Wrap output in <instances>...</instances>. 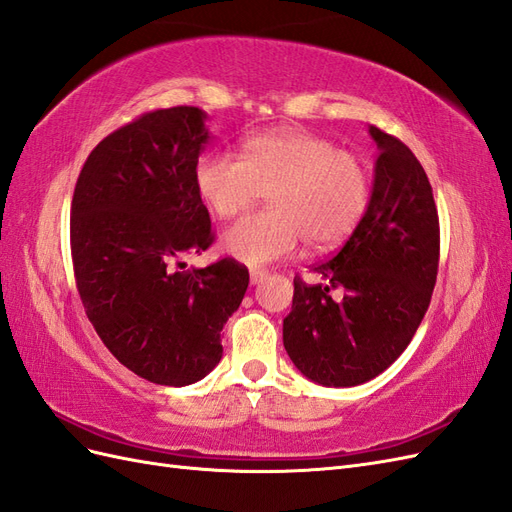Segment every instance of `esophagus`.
<instances>
[{
	"mask_svg": "<svg viewBox=\"0 0 512 512\" xmlns=\"http://www.w3.org/2000/svg\"><path fill=\"white\" fill-rule=\"evenodd\" d=\"M268 279V272L266 270H251V285H259L261 281Z\"/></svg>",
	"mask_w": 512,
	"mask_h": 512,
	"instance_id": "obj_1",
	"label": "esophagus"
}]
</instances>
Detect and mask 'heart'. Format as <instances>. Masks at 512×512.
I'll list each match as a JSON object with an SVG mask.
<instances>
[{
  "instance_id": "b5f03b06",
  "label": "heart",
  "mask_w": 512,
  "mask_h": 512,
  "mask_svg": "<svg viewBox=\"0 0 512 512\" xmlns=\"http://www.w3.org/2000/svg\"><path fill=\"white\" fill-rule=\"evenodd\" d=\"M193 186L216 218L236 216L266 191L268 210L244 216L221 238L223 251L251 268L289 257L302 240L315 251L339 246L371 201L367 160L296 126L244 137L240 160L203 154L193 169Z\"/></svg>"
}]
</instances>
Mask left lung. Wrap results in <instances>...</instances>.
<instances>
[{"label":"left lung","mask_w":512,"mask_h":512,"mask_svg":"<svg viewBox=\"0 0 512 512\" xmlns=\"http://www.w3.org/2000/svg\"><path fill=\"white\" fill-rule=\"evenodd\" d=\"M377 145L367 214L315 285L294 281L283 345L296 369L328 388L384 373L425 317L440 259V221L425 169L405 143L369 126ZM344 289V300L329 291Z\"/></svg>","instance_id":"8db88e82"}]
</instances>
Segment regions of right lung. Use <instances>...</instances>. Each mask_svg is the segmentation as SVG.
<instances>
[{
  "mask_svg": "<svg viewBox=\"0 0 512 512\" xmlns=\"http://www.w3.org/2000/svg\"><path fill=\"white\" fill-rule=\"evenodd\" d=\"M208 113L141 115L87 156L70 210L77 287L100 341L126 369L188 386L223 358L221 330L238 311L248 270L233 259L180 270L212 244L193 169L210 143Z\"/></svg>",
  "mask_w": 512,
  "mask_h": 512,
  "instance_id": "right-lung-1",
  "label": "right lung"
}]
</instances>
